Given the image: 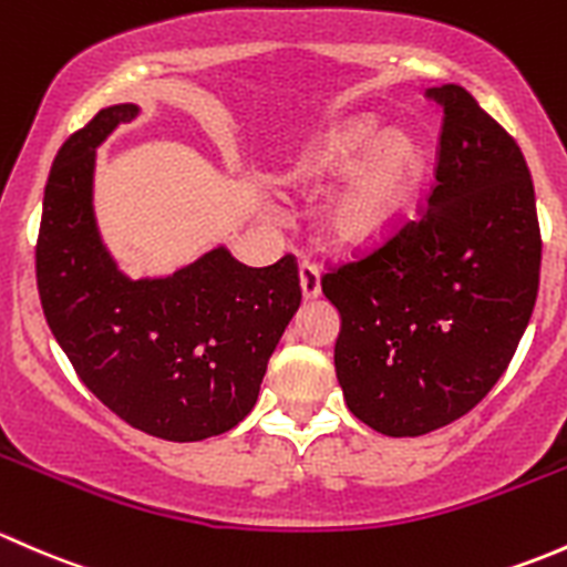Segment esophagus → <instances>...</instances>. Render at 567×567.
Returning <instances> with one entry per match:
<instances>
[{
  "label": "esophagus",
  "mask_w": 567,
  "mask_h": 567,
  "mask_svg": "<svg viewBox=\"0 0 567 567\" xmlns=\"http://www.w3.org/2000/svg\"><path fill=\"white\" fill-rule=\"evenodd\" d=\"M300 289L306 300H317L322 295V278H319L317 265H311V261L300 265Z\"/></svg>",
  "instance_id": "esophagus-1"
}]
</instances>
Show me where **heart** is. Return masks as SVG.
I'll return each mask as SVG.
<instances>
[{
  "instance_id": "b5f03b06",
  "label": "heart",
  "mask_w": 567,
  "mask_h": 567,
  "mask_svg": "<svg viewBox=\"0 0 567 567\" xmlns=\"http://www.w3.org/2000/svg\"><path fill=\"white\" fill-rule=\"evenodd\" d=\"M425 157L410 133L388 131L373 116H354L308 144L286 172L295 188H324L343 177L324 204V231L349 250L384 243L404 220Z\"/></svg>"
}]
</instances>
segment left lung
<instances>
[{
	"instance_id": "obj_1",
	"label": "left lung",
	"mask_w": 567,
	"mask_h": 567,
	"mask_svg": "<svg viewBox=\"0 0 567 567\" xmlns=\"http://www.w3.org/2000/svg\"><path fill=\"white\" fill-rule=\"evenodd\" d=\"M429 97L445 109L429 207L322 278L341 313L343 399L388 436L429 434L486 399L540 281L535 188L518 144L464 86H434Z\"/></svg>"
}]
</instances>
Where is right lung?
I'll use <instances>...</instances> for the list:
<instances>
[{
    "label": "right lung",
    "instance_id": "1",
    "mask_svg": "<svg viewBox=\"0 0 567 567\" xmlns=\"http://www.w3.org/2000/svg\"><path fill=\"white\" fill-rule=\"evenodd\" d=\"M101 109L54 157L43 196L38 291L81 382L116 417L168 442L235 429L259 399L267 360L300 308L297 261L245 267L226 245L172 276L127 278L95 220L97 147L138 116Z\"/></svg>",
    "mask_w": 567,
    "mask_h": 567
}]
</instances>
